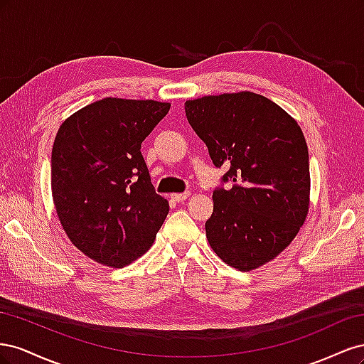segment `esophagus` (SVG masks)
I'll return each mask as SVG.
<instances>
[{
	"mask_svg": "<svg viewBox=\"0 0 364 364\" xmlns=\"http://www.w3.org/2000/svg\"><path fill=\"white\" fill-rule=\"evenodd\" d=\"M190 197V193L188 191H185V193H176V194H171V199L174 200V202H178V203H181V202H185L186 199H188Z\"/></svg>",
	"mask_w": 364,
	"mask_h": 364,
	"instance_id": "1",
	"label": "esophagus"
}]
</instances>
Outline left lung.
Wrapping results in <instances>:
<instances>
[{
	"label": "left lung",
	"mask_w": 364,
	"mask_h": 364,
	"mask_svg": "<svg viewBox=\"0 0 364 364\" xmlns=\"http://www.w3.org/2000/svg\"><path fill=\"white\" fill-rule=\"evenodd\" d=\"M185 114L215 167H229L213 194L209 245L229 266L257 269L305 222L310 161L302 130L277 103L247 91L190 100ZM228 181L233 188L226 191Z\"/></svg>",
	"instance_id": "obj_1"
}]
</instances>
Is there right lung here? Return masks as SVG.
<instances>
[{
	"label": "right lung",
	"mask_w": 364,
	"mask_h": 364,
	"mask_svg": "<svg viewBox=\"0 0 364 364\" xmlns=\"http://www.w3.org/2000/svg\"><path fill=\"white\" fill-rule=\"evenodd\" d=\"M170 103L103 98L71 115L51 151V191L73 245L109 267L149 250L168 214L141 144Z\"/></svg>",
	"instance_id": "obj_1"
}]
</instances>
